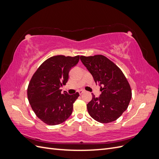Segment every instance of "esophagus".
<instances>
[{
  "instance_id": "esophagus-1",
  "label": "esophagus",
  "mask_w": 159,
  "mask_h": 159,
  "mask_svg": "<svg viewBox=\"0 0 159 159\" xmlns=\"http://www.w3.org/2000/svg\"><path fill=\"white\" fill-rule=\"evenodd\" d=\"M84 92H85V91H84V90H80V91H79V93H80V95L83 94Z\"/></svg>"
}]
</instances>
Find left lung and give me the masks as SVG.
I'll use <instances>...</instances> for the list:
<instances>
[{
	"mask_svg": "<svg viewBox=\"0 0 159 159\" xmlns=\"http://www.w3.org/2000/svg\"><path fill=\"white\" fill-rule=\"evenodd\" d=\"M80 60L102 91L98 98L92 94V99L87 105L90 116L102 123L115 121L127 109L132 97L126 77L116 64L103 55L81 56Z\"/></svg>",
	"mask_w": 159,
	"mask_h": 159,
	"instance_id": "left-lung-1",
	"label": "left lung"
}]
</instances>
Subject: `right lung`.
<instances>
[{"label": "right lung", "instance_id": "right-lung-1", "mask_svg": "<svg viewBox=\"0 0 159 159\" xmlns=\"http://www.w3.org/2000/svg\"><path fill=\"white\" fill-rule=\"evenodd\" d=\"M80 56L58 55L47 59L33 74L27 89L31 107L42 121L49 125L64 122L73 111L78 92L61 93L60 88L66 85L72 67L78 63Z\"/></svg>", "mask_w": 159, "mask_h": 159}]
</instances>
